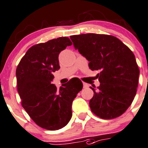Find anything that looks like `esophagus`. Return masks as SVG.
Listing matches in <instances>:
<instances>
[{
  "instance_id": "obj_1",
  "label": "esophagus",
  "mask_w": 148,
  "mask_h": 148,
  "mask_svg": "<svg viewBox=\"0 0 148 148\" xmlns=\"http://www.w3.org/2000/svg\"><path fill=\"white\" fill-rule=\"evenodd\" d=\"M88 85L87 83H85V82H83V88H88Z\"/></svg>"
}]
</instances>
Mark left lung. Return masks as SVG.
I'll return each mask as SVG.
<instances>
[{"label":"left lung","instance_id":"obj_1","mask_svg":"<svg viewBox=\"0 0 148 148\" xmlns=\"http://www.w3.org/2000/svg\"><path fill=\"white\" fill-rule=\"evenodd\" d=\"M74 48L89 61L100 86L90 100L91 111L103 119L121 116L130 107L136 93L139 69L133 52L120 39L104 34L71 36Z\"/></svg>","mask_w":148,"mask_h":148}]
</instances>
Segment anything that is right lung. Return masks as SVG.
Segmentation results:
<instances>
[{
	"label": "right lung",
	"mask_w": 148,
	"mask_h": 148,
	"mask_svg": "<svg viewBox=\"0 0 148 148\" xmlns=\"http://www.w3.org/2000/svg\"><path fill=\"white\" fill-rule=\"evenodd\" d=\"M71 45L68 37H60L34 45L16 68L23 107L38 126L47 130H58L67 125L72 116L73 100L83 86L80 79H71L59 89L52 84V73L60 69L59 54Z\"/></svg>",
	"instance_id": "right-lung-1"
}]
</instances>
